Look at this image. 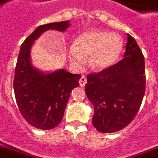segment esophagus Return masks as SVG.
Here are the masks:
<instances>
[{"mask_svg":"<svg viewBox=\"0 0 158 158\" xmlns=\"http://www.w3.org/2000/svg\"><path fill=\"white\" fill-rule=\"evenodd\" d=\"M86 83H87V79H86V77L83 75L80 78V79H79V85H80V87H84Z\"/></svg>","mask_w":158,"mask_h":158,"instance_id":"1","label":"esophagus"}]
</instances>
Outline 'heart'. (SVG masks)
Wrapping results in <instances>:
<instances>
[{
    "instance_id": "1",
    "label": "heart",
    "mask_w": 158,
    "mask_h": 158,
    "mask_svg": "<svg viewBox=\"0 0 158 158\" xmlns=\"http://www.w3.org/2000/svg\"><path fill=\"white\" fill-rule=\"evenodd\" d=\"M123 46L122 38L106 31H87L74 40L69 59L74 65H79L89 56V65L96 72L108 69L116 63Z\"/></svg>"
}]
</instances>
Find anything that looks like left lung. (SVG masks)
<instances>
[{
    "label": "left lung",
    "mask_w": 158,
    "mask_h": 158,
    "mask_svg": "<svg viewBox=\"0 0 158 158\" xmlns=\"http://www.w3.org/2000/svg\"><path fill=\"white\" fill-rule=\"evenodd\" d=\"M122 60L89 74L85 93L94 106L93 125L100 132H118L132 122L145 94V61L135 39L127 34Z\"/></svg>",
    "instance_id": "8db88e82"
}]
</instances>
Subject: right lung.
<instances>
[{"label":"right lung","instance_id":"1","mask_svg":"<svg viewBox=\"0 0 158 158\" xmlns=\"http://www.w3.org/2000/svg\"><path fill=\"white\" fill-rule=\"evenodd\" d=\"M69 26L66 20L38 26L20 46L13 83L15 99L24 118L39 129H52L61 122L69 95L79 86L81 75L64 69L47 73L36 69L31 63V48L46 31L64 32Z\"/></svg>","mask_w":158,"mask_h":158}]
</instances>
